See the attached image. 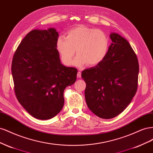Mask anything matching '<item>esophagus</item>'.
I'll list each match as a JSON object with an SVG mask.
<instances>
[{
  "mask_svg": "<svg viewBox=\"0 0 153 153\" xmlns=\"http://www.w3.org/2000/svg\"><path fill=\"white\" fill-rule=\"evenodd\" d=\"M81 76H82V75H81V72H80V71H78V73H77V77H78V78H80Z\"/></svg>",
  "mask_w": 153,
  "mask_h": 153,
  "instance_id": "esophagus-1",
  "label": "esophagus"
}]
</instances>
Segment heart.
Here are the masks:
<instances>
[{"instance_id":"b5f03b06","label":"heart","mask_w":153,"mask_h":153,"mask_svg":"<svg viewBox=\"0 0 153 153\" xmlns=\"http://www.w3.org/2000/svg\"><path fill=\"white\" fill-rule=\"evenodd\" d=\"M108 47L109 38L103 31L83 25L69 29L65 38L61 36L56 41V48L66 66L71 64L75 50V65L95 66L104 59Z\"/></svg>"}]
</instances>
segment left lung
Instances as JSON below:
<instances>
[{
    "mask_svg": "<svg viewBox=\"0 0 153 153\" xmlns=\"http://www.w3.org/2000/svg\"><path fill=\"white\" fill-rule=\"evenodd\" d=\"M102 61L85 69V97L89 108L97 116L108 119L123 112L135 95L139 71L138 59L128 41L116 33Z\"/></svg>",
    "mask_w": 153,
    "mask_h": 153,
    "instance_id": "left-lung-1",
    "label": "left lung"
}]
</instances>
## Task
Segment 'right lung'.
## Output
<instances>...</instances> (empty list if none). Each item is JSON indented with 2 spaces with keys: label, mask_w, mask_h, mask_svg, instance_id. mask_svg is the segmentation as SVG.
Returning a JSON list of instances; mask_svg holds the SVG:
<instances>
[{
  "label": "right lung",
  "mask_w": 153,
  "mask_h": 153,
  "mask_svg": "<svg viewBox=\"0 0 153 153\" xmlns=\"http://www.w3.org/2000/svg\"><path fill=\"white\" fill-rule=\"evenodd\" d=\"M55 29L33 30L18 45L11 72L16 98L27 112L38 119L55 117L62 110L64 91L76 80L78 70L61 63Z\"/></svg>",
  "instance_id": "right-lung-1"
}]
</instances>
